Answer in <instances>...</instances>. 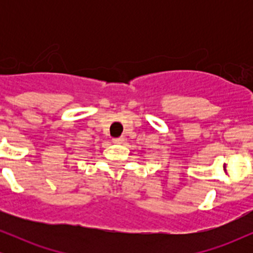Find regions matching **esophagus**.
I'll use <instances>...</instances> for the list:
<instances>
[{"instance_id": "esophagus-1", "label": "esophagus", "mask_w": 253, "mask_h": 253, "mask_svg": "<svg viewBox=\"0 0 253 253\" xmlns=\"http://www.w3.org/2000/svg\"><path fill=\"white\" fill-rule=\"evenodd\" d=\"M124 140H125V139L123 138V136H120V138H114V139H113V143H114V144H123Z\"/></svg>"}]
</instances>
